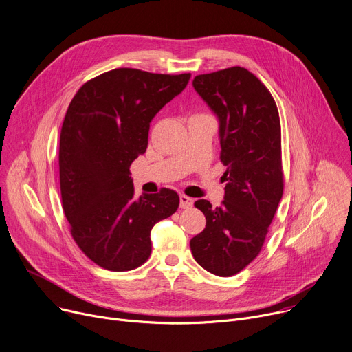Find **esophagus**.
I'll use <instances>...</instances> for the list:
<instances>
[{
  "mask_svg": "<svg viewBox=\"0 0 352 352\" xmlns=\"http://www.w3.org/2000/svg\"><path fill=\"white\" fill-rule=\"evenodd\" d=\"M192 205H194V199L192 198H189L186 195H181L179 197V208L181 209H188V208H190Z\"/></svg>",
  "mask_w": 352,
  "mask_h": 352,
  "instance_id": "esophagus-1",
  "label": "esophagus"
}]
</instances>
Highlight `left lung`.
Instances as JSON below:
<instances>
[{
	"label": "left lung",
	"instance_id": "8db88e82",
	"mask_svg": "<svg viewBox=\"0 0 352 352\" xmlns=\"http://www.w3.org/2000/svg\"><path fill=\"white\" fill-rule=\"evenodd\" d=\"M217 115L225 201L201 199L206 228L190 240L194 258L217 276H232L260 254L283 194L279 112L268 88L244 67L194 78Z\"/></svg>",
	"mask_w": 352,
	"mask_h": 352
}]
</instances>
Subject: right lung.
Here are the masks:
<instances>
[{"mask_svg": "<svg viewBox=\"0 0 352 352\" xmlns=\"http://www.w3.org/2000/svg\"><path fill=\"white\" fill-rule=\"evenodd\" d=\"M189 78L115 69L82 84L69 105L58 148L61 205L80 250L105 270L144 264L153 226L179 206L168 188L136 199L129 167L146 153L151 119Z\"/></svg>", "mask_w": 352, "mask_h": 352, "instance_id": "add662e5", "label": "right lung"}]
</instances>
